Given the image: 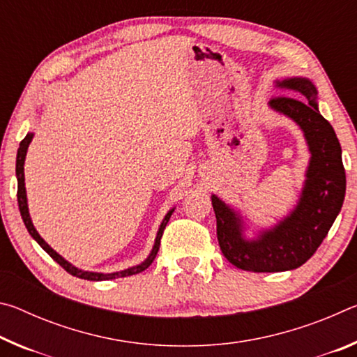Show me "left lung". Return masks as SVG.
<instances>
[{
    "label": "left lung",
    "instance_id": "left-lung-1",
    "mask_svg": "<svg viewBox=\"0 0 357 357\" xmlns=\"http://www.w3.org/2000/svg\"><path fill=\"white\" fill-rule=\"evenodd\" d=\"M273 84L287 93L271 99L268 107L298 126L310 154L298 202L274 225L250 231V220L243 211L211 195L222 253L236 268L250 273H283L304 264L337 219L347 190L340 143L319 113L315 84L305 77H287Z\"/></svg>",
    "mask_w": 357,
    "mask_h": 357
}]
</instances>
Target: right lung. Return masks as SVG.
I'll list each match as a JSON object with an SVG mask.
<instances>
[{
  "instance_id": "1",
  "label": "right lung",
  "mask_w": 357,
  "mask_h": 357,
  "mask_svg": "<svg viewBox=\"0 0 357 357\" xmlns=\"http://www.w3.org/2000/svg\"><path fill=\"white\" fill-rule=\"evenodd\" d=\"M42 110H39L38 113L40 114ZM33 137H34V132H28L26 137L23 138L20 142V148L17 151V164H15V174H17V200H19V209H20V214H22V219L25 222V227L28 229V233L31 234V238L38 243L42 249H44L48 255H50L55 261L63 266V268L68 271L69 274L78 277V279H84V280H93V282H100V280H112V279H119V277H128V275H134L142 273L146 268H149V264L154 261V258L157 255V252H159V247H160V238L162 234H164V229L167 227L168 220H170V217L173 214L174 208H172L168 213L165 214L164 219H162L159 229H157V234H155V239H154V245L153 249H151L149 255L143 259L142 263H138L135 266H130L128 269H123V271H114V273H96V271H84L77 268L72 263H69L68 259L64 257L59 255L56 250H53L50 245H48L44 238L40 236L38 233V229L33 225V220H31V215H29V208H28V198H26V187H25V159H26V153H28V146L29 143L33 142Z\"/></svg>"
}]
</instances>
